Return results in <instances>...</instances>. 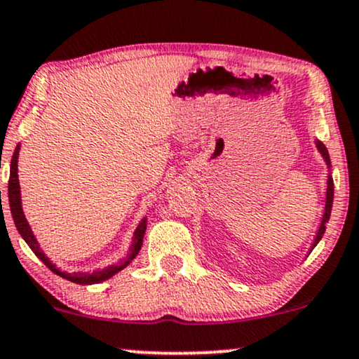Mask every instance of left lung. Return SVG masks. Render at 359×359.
Returning <instances> with one entry per match:
<instances>
[{
    "label": "left lung",
    "instance_id": "obj_1",
    "mask_svg": "<svg viewBox=\"0 0 359 359\" xmlns=\"http://www.w3.org/2000/svg\"><path fill=\"white\" fill-rule=\"evenodd\" d=\"M315 146L318 149V152L321 154V157H323L325 164H326V169H328V180H326V192H325V208H323V217H321V222H320V226L318 230H316V235H315V240H313L311 247H310V252L313 248L318 245V242L323 237L325 230H326V224H328L330 220V215H331V207H333V177H331V162H330V154H328V149L321 140L316 139L315 140ZM308 252V253H310Z\"/></svg>",
    "mask_w": 359,
    "mask_h": 359
}]
</instances>
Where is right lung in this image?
Instances as JSON below:
<instances>
[{
    "instance_id": "obj_1",
    "label": "right lung",
    "mask_w": 359,
    "mask_h": 359,
    "mask_svg": "<svg viewBox=\"0 0 359 359\" xmlns=\"http://www.w3.org/2000/svg\"><path fill=\"white\" fill-rule=\"evenodd\" d=\"M20 149H21V144H18L15 149V154H13V158H11L10 182H8V197H10L11 215H13V220H15L18 232H20L22 240L29 245V248L34 252V255L38 257L39 260L53 271V273H56L59 276H62V278L69 280V281H72V283H78V285L102 283V281H106L111 278V276H114L117 271L124 270L126 266L139 255L140 247H142V242H144V233H146V229H147V217H144V219L139 222V225L135 226L133 240H130L129 253H127V257L122 258V262L117 263V265H109V266H106V269H99L94 271H74V273H67V271L57 269L56 263H53L51 260H49V258L46 257V253L41 250V245L38 242V238L34 237L33 230H31L28 220H26V217H25V212H22L20 179H18V156H20Z\"/></svg>"
}]
</instances>
